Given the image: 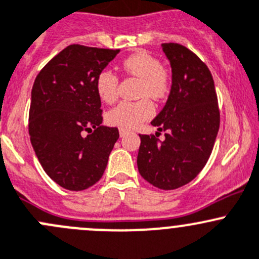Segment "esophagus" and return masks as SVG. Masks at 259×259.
<instances>
[{
  "mask_svg": "<svg viewBox=\"0 0 259 259\" xmlns=\"http://www.w3.org/2000/svg\"><path fill=\"white\" fill-rule=\"evenodd\" d=\"M127 133H130L128 130H126V128H119V136H121V137H124V136H126Z\"/></svg>",
  "mask_w": 259,
  "mask_h": 259,
  "instance_id": "esophagus-1",
  "label": "esophagus"
}]
</instances>
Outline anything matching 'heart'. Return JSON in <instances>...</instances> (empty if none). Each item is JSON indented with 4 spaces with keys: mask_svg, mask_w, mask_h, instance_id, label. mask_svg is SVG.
<instances>
[{
    "mask_svg": "<svg viewBox=\"0 0 259 259\" xmlns=\"http://www.w3.org/2000/svg\"><path fill=\"white\" fill-rule=\"evenodd\" d=\"M122 69L126 74L141 79L138 91L140 97L161 101L170 92V74L161 66L160 60L147 51L141 50L130 55L122 63ZM96 89L102 101L113 103L118 96V76L107 69L102 70L97 75ZM148 98L136 102H121L108 112L107 121L109 124L121 128H135L153 116L155 108Z\"/></svg>",
    "mask_w": 259,
    "mask_h": 259,
    "instance_id": "b5f03b06",
    "label": "heart"
}]
</instances>
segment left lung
<instances>
[{
    "label": "left lung",
    "mask_w": 259,
    "mask_h": 259,
    "mask_svg": "<svg viewBox=\"0 0 259 259\" xmlns=\"http://www.w3.org/2000/svg\"><path fill=\"white\" fill-rule=\"evenodd\" d=\"M172 69V85L162 111L151 122L165 132L140 135L141 176L162 190L190 183L208 162L219 131L220 113L213 76L204 61L185 46L162 44Z\"/></svg>",
    "instance_id": "left-lung-1"
}]
</instances>
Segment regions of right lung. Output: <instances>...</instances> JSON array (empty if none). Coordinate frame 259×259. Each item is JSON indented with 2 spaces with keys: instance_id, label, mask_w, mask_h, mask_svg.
<instances>
[{
  "instance_id": "add662e5",
  "label": "right lung",
  "mask_w": 259,
  "mask_h": 259,
  "mask_svg": "<svg viewBox=\"0 0 259 259\" xmlns=\"http://www.w3.org/2000/svg\"><path fill=\"white\" fill-rule=\"evenodd\" d=\"M118 53V49L73 44L54 56L35 79L30 140L45 172L61 188L85 190L103 176L119 132L117 127L101 126L96 79Z\"/></svg>"
}]
</instances>
